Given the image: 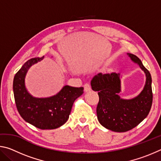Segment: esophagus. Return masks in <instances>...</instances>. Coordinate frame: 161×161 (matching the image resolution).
Wrapping results in <instances>:
<instances>
[{"instance_id":"1","label":"esophagus","mask_w":161,"mask_h":161,"mask_svg":"<svg viewBox=\"0 0 161 161\" xmlns=\"http://www.w3.org/2000/svg\"><path fill=\"white\" fill-rule=\"evenodd\" d=\"M84 92H88L89 91H91V85L88 83H86L84 85Z\"/></svg>"}]
</instances>
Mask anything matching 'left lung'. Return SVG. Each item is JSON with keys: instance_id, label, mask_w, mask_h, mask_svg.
<instances>
[{"instance_id": "obj_1", "label": "left lung", "mask_w": 161, "mask_h": 161, "mask_svg": "<svg viewBox=\"0 0 161 161\" xmlns=\"http://www.w3.org/2000/svg\"><path fill=\"white\" fill-rule=\"evenodd\" d=\"M128 55L146 73V85L138 97L130 100L120 98V75L115 72L99 73L91 81L92 90L98 92L99 97L97 119L103 127L115 132H126L138 126L148 116L153 102L152 80L149 71L137 56L130 53Z\"/></svg>"}]
</instances>
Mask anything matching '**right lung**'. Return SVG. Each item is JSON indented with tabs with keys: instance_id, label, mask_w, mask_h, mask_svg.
I'll return each instance as SVG.
<instances>
[{
	"instance_id": "add662e5",
	"label": "right lung",
	"mask_w": 161,
	"mask_h": 161,
	"mask_svg": "<svg viewBox=\"0 0 161 161\" xmlns=\"http://www.w3.org/2000/svg\"><path fill=\"white\" fill-rule=\"evenodd\" d=\"M43 58L29 59L19 69L13 80V93L18 111L25 121L40 129H54L66 123L73 103L84 93V88L64 86L53 97H32L25 89V77L30 67Z\"/></svg>"
}]
</instances>
